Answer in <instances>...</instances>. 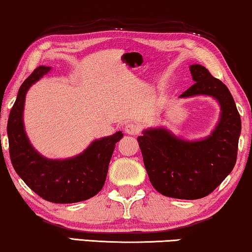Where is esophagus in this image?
Masks as SVG:
<instances>
[{
	"label": "esophagus",
	"instance_id": "obj_1",
	"mask_svg": "<svg viewBox=\"0 0 252 252\" xmlns=\"http://www.w3.org/2000/svg\"><path fill=\"white\" fill-rule=\"evenodd\" d=\"M140 126H138L137 123H127L125 127V131L126 133L127 134H131V136H136L140 132Z\"/></svg>",
	"mask_w": 252,
	"mask_h": 252
}]
</instances>
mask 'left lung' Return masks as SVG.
Returning <instances> with one entry per match:
<instances>
[{
    "label": "left lung",
    "mask_w": 252,
    "mask_h": 252,
    "mask_svg": "<svg viewBox=\"0 0 252 252\" xmlns=\"http://www.w3.org/2000/svg\"><path fill=\"white\" fill-rule=\"evenodd\" d=\"M195 83L180 97L212 95L221 116L211 136L185 141L165 129H150L137 138L145 168L154 189L162 195L197 200L220 185L234 168L241 132V119L227 87L202 65L189 67Z\"/></svg>",
    "instance_id": "obj_1"
}]
</instances>
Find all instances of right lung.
Masks as SVG:
<instances>
[{"label":"right lung","instance_id":"1","mask_svg":"<svg viewBox=\"0 0 252 252\" xmlns=\"http://www.w3.org/2000/svg\"><path fill=\"white\" fill-rule=\"evenodd\" d=\"M49 70L50 67H37L21 84L8 121L10 160L18 176L38 196L54 203H75L100 192L115 144L123 133L119 131L94 140L82 154L68 160H48L34 151L24 130L25 95Z\"/></svg>","mask_w":252,"mask_h":252}]
</instances>
